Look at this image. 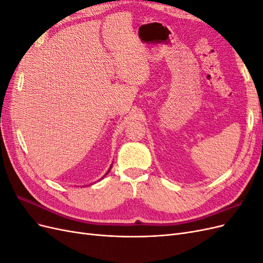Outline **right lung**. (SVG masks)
Segmentation results:
<instances>
[{"label":"right lung","mask_w":263,"mask_h":263,"mask_svg":"<svg viewBox=\"0 0 263 263\" xmlns=\"http://www.w3.org/2000/svg\"><path fill=\"white\" fill-rule=\"evenodd\" d=\"M110 168H112V165H110V166H109V169H108V171H107V172H106V174H105V176H107V173H108V172H109V170H110ZM105 176H104V177H105ZM104 177H103V178H104ZM103 178H102V179H103Z\"/></svg>","instance_id":"right-lung-1"}]
</instances>
